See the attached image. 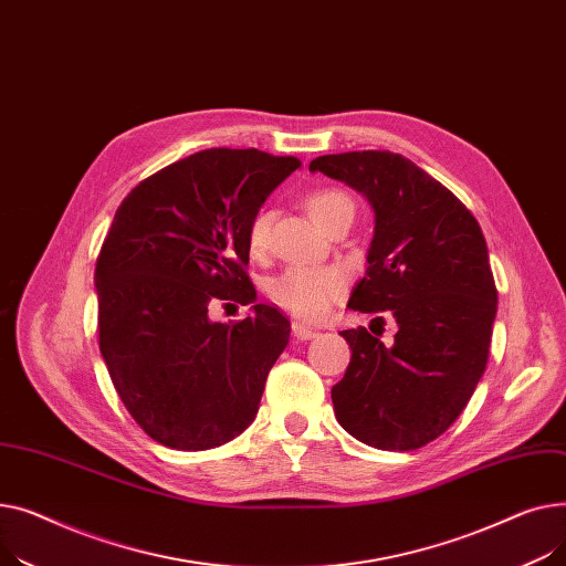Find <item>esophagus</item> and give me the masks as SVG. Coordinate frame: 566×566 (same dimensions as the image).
Returning <instances> with one entry per match:
<instances>
[{"label": "esophagus", "instance_id": "1", "mask_svg": "<svg viewBox=\"0 0 566 566\" xmlns=\"http://www.w3.org/2000/svg\"><path fill=\"white\" fill-rule=\"evenodd\" d=\"M292 334H294L296 340H311V338L317 336V331L306 326L304 322H292Z\"/></svg>", "mask_w": 566, "mask_h": 566}]
</instances>
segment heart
Returning a JSON list of instances; mask_svg holds the SVG:
<instances>
[{
    "label": "heart",
    "mask_w": 566,
    "mask_h": 566,
    "mask_svg": "<svg viewBox=\"0 0 566 566\" xmlns=\"http://www.w3.org/2000/svg\"><path fill=\"white\" fill-rule=\"evenodd\" d=\"M306 208L313 221L322 228L331 217L354 210L352 198L338 189L313 191L306 198ZM272 214L260 210L251 217L247 228V244L251 253H260L270 242ZM345 287V276L334 268H308V264H292L285 272L274 276L268 283V292L274 304L302 319H319L328 313L331 304L336 302Z\"/></svg>",
    "instance_id": "b5f03b06"
}]
</instances>
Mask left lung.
<instances>
[{
    "instance_id": "8db88e82",
    "label": "left lung",
    "mask_w": 566,
    "mask_h": 566,
    "mask_svg": "<svg viewBox=\"0 0 566 566\" xmlns=\"http://www.w3.org/2000/svg\"><path fill=\"white\" fill-rule=\"evenodd\" d=\"M311 171L368 198L375 238L347 308L390 311L395 343L347 328L352 358L331 388L343 429L379 450H418L459 418L484 375L497 292L471 210L390 150L322 155Z\"/></svg>"
}]
</instances>
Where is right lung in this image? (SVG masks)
Wrapping results in <instances>:
<instances>
[{"mask_svg":"<svg viewBox=\"0 0 566 566\" xmlns=\"http://www.w3.org/2000/svg\"><path fill=\"white\" fill-rule=\"evenodd\" d=\"M298 166L201 150L139 182L114 214L95 262L99 352L129 416L166 448L223 446L258 413L290 322L268 304L235 324L208 311L255 302L247 228Z\"/></svg>","mask_w":566,"mask_h":566,"instance_id":"1","label":"right lung"}]
</instances>
